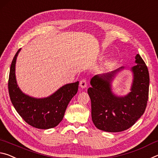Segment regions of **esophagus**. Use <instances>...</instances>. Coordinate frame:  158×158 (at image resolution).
<instances>
[{"mask_svg":"<svg viewBox=\"0 0 158 158\" xmlns=\"http://www.w3.org/2000/svg\"><path fill=\"white\" fill-rule=\"evenodd\" d=\"M80 86H81L82 88H85L87 86V82L85 79H82L80 82Z\"/></svg>","mask_w":158,"mask_h":158,"instance_id":"34e87169","label":"esophagus"}]
</instances>
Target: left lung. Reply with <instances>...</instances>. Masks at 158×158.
<instances>
[{
	"instance_id": "left-lung-1",
	"label": "left lung",
	"mask_w": 158,
	"mask_h": 158,
	"mask_svg": "<svg viewBox=\"0 0 158 158\" xmlns=\"http://www.w3.org/2000/svg\"><path fill=\"white\" fill-rule=\"evenodd\" d=\"M136 66L131 69L133 82L131 92L124 97L112 92L111 82L116 73L124 69L102 75H97L90 81L87 89L91 99L92 119L100 130L119 132L134 125L146 110L148 99L149 73L141 56H135Z\"/></svg>"
}]
</instances>
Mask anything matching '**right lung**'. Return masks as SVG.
Here are the masks:
<instances>
[{"label": "right lung", "instance_id": "obj_1", "mask_svg": "<svg viewBox=\"0 0 158 158\" xmlns=\"http://www.w3.org/2000/svg\"><path fill=\"white\" fill-rule=\"evenodd\" d=\"M21 49L17 52L10 66L8 90L12 105L26 123L38 129L53 128L64 118L70 101L76 94L79 82L66 84L50 97L37 99L23 93L15 77V64Z\"/></svg>", "mask_w": 158, "mask_h": 158}]
</instances>
